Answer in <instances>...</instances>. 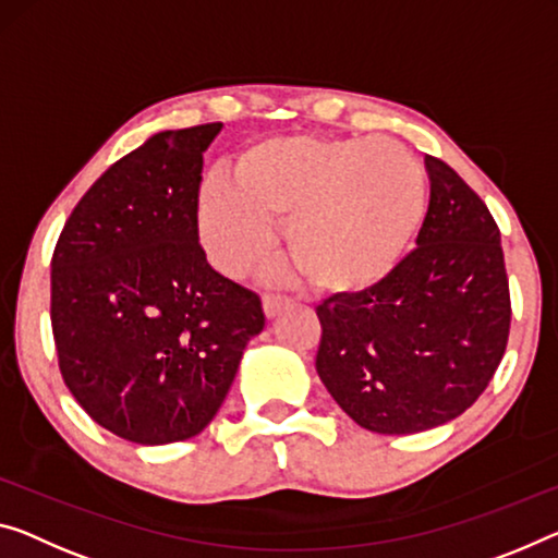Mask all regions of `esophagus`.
I'll list each match as a JSON object with an SVG mask.
<instances>
[{
    "label": "esophagus",
    "instance_id": "34e87169",
    "mask_svg": "<svg viewBox=\"0 0 558 558\" xmlns=\"http://www.w3.org/2000/svg\"><path fill=\"white\" fill-rule=\"evenodd\" d=\"M262 304H264V314H267L269 319H271V316H277L281 308H287L291 302H289L287 296H281V294H264L262 296Z\"/></svg>",
    "mask_w": 558,
    "mask_h": 558
}]
</instances>
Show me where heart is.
I'll return each instance as SVG.
<instances>
[{"instance_id":"1","label":"heart","mask_w":558,"mask_h":558,"mask_svg":"<svg viewBox=\"0 0 558 558\" xmlns=\"http://www.w3.org/2000/svg\"><path fill=\"white\" fill-rule=\"evenodd\" d=\"M422 165L391 140L271 136L239 151L231 182L211 177L196 199L207 254L229 277L269 259L284 221L289 259L316 291L356 296L381 287L426 217Z\"/></svg>"}]
</instances>
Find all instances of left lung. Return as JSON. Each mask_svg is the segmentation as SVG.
<instances>
[{
    "instance_id": "obj_1",
    "label": "left lung",
    "mask_w": 558,
    "mask_h": 558,
    "mask_svg": "<svg viewBox=\"0 0 558 558\" xmlns=\"http://www.w3.org/2000/svg\"><path fill=\"white\" fill-rule=\"evenodd\" d=\"M424 161L432 196L416 250L381 287L316 306V374L376 434H416L464 414L509 341L499 227L457 171Z\"/></svg>"
}]
</instances>
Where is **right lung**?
<instances>
[{
	"label": "right lung",
	"mask_w": 558,
	"mask_h": 558,
	"mask_svg": "<svg viewBox=\"0 0 558 558\" xmlns=\"http://www.w3.org/2000/svg\"><path fill=\"white\" fill-rule=\"evenodd\" d=\"M221 124L167 130L114 161L51 256V331L72 397L107 432L159 447L204 432L264 329L262 299L199 244L204 151Z\"/></svg>",
	"instance_id": "obj_1"
}]
</instances>
